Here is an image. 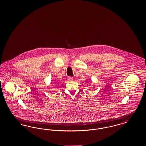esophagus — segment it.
<instances>
[{"instance_id": "obj_1", "label": "esophagus", "mask_w": 146, "mask_h": 146, "mask_svg": "<svg viewBox=\"0 0 146 146\" xmlns=\"http://www.w3.org/2000/svg\"><path fill=\"white\" fill-rule=\"evenodd\" d=\"M68 80H69L70 81H72V80H73V77H68Z\"/></svg>"}]
</instances>
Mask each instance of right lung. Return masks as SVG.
I'll use <instances>...</instances> for the list:
<instances>
[{"mask_svg": "<svg viewBox=\"0 0 146 146\" xmlns=\"http://www.w3.org/2000/svg\"><path fill=\"white\" fill-rule=\"evenodd\" d=\"M55 84H56V83H55Z\"/></svg>", "mask_w": 146, "mask_h": 146, "instance_id": "add662e5", "label": "right lung"}]
</instances>
